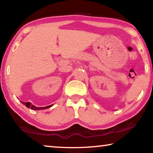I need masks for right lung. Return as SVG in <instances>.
<instances>
[{
    "mask_svg": "<svg viewBox=\"0 0 153 153\" xmlns=\"http://www.w3.org/2000/svg\"><path fill=\"white\" fill-rule=\"evenodd\" d=\"M22 104H24L25 107H27V108H30L32 110H42V109H46V108H48L49 107H51L53 105H49V106H46V107H36V106L32 105V103H30V102H22Z\"/></svg>",
    "mask_w": 153,
    "mask_h": 153,
    "instance_id": "right-lung-1",
    "label": "right lung"
}]
</instances>
